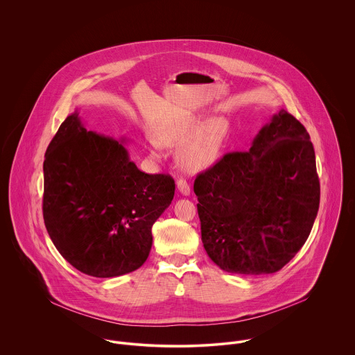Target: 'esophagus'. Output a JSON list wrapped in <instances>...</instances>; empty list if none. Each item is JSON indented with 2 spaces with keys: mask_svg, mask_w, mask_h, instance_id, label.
I'll use <instances>...</instances> for the list:
<instances>
[{
  "mask_svg": "<svg viewBox=\"0 0 355 355\" xmlns=\"http://www.w3.org/2000/svg\"><path fill=\"white\" fill-rule=\"evenodd\" d=\"M176 186H178V190H179L183 196H186V197H187V196H190V184H189L184 179H182V178H180V179L178 180Z\"/></svg>",
  "mask_w": 355,
  "mask_h": 355,
  "instance_id": "34e87169",
  "label": "esophagus"
}]
</instances>
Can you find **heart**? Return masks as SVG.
Masks as SVG:
<instances>
[{
	"instance_id": "obj_1",
	"label": "heart",
	"mask_w": 355,
	"mask_h": 355,
	"mask_svg": "<svg viewBox=\"0 0 355 355\" xmlns=\"http://www.w3.org/2000/svg\"><path fill=\"white\" fill-rule=\"evenodd\" d=\"M228 135V123L224 119H213L203 125L202 119L189 117L168 124L158 131V141L166 148H182L179 164L187 172H201L211 166L223 149ZM150 154L161 157V146L152 139Z\"/></svg>"
}]
</instances>
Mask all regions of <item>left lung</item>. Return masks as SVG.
<instances>
[{"instance_id":"obj_1","label":"left lung","mask_w":355,"mask_h":355,"mask_svg":"<svg viewBox=\"0 0 355 355\" xmlns=\"http://www.w3.org/2000/svg\"><path fill=\"white\" fill-rule=\"evenodd\" d=\"M194 193L202 243L223 270L268 275L301 250L320 205L313 144L287 110L273 114L249 152L225 154Z\"/></svg>"}]
</instances>
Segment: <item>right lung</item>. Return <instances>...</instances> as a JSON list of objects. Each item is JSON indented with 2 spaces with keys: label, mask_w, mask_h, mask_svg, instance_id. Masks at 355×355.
<instances>
[{
  "label": "right lung",
  "mask_w": 355,
  "mask_h": 355,
  "mask_svg": "<svg viewBox=\"0 0 355 355\" xmlns=\"http://www.w3.org/2000/svg\"><path fill=\"white\" fill-rule=\"evenodd\" d=\"M123 142L87 131L75 110L45 154L48 234L73 268L94 277L121 276L145 263L153 224L175 196L173 179L139 171Z\"/></svg>",
  "instance_id": "obj_1"
}]
</instances>
